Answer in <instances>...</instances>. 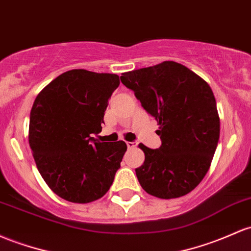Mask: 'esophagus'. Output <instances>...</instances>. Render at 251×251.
Segmentation results:
<instances>
[{
  "instance_id": "obj_1",
  "label": "esophagus",
  "mask_w": 251,
  "mask_h": 251,
  "mask_svg": "<svg viewBox=\"0 0 251 251\" xmlns=\"http://www.w3.org/2000/svg\"><path fill=\"white\" fill-rule=\"evenodd\" d=\"M126 145H127L128 149H133V148H136L137 143H134V142H126Z\"/></svg>"
}]
</instances>
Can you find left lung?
<instances>
[{
	"mask_svg": "<svg viewBox=\"0 0 251 251\" xmlns=\"http://www.w3.org/2000/svg\"><path fill=\"white\" fill-rule=\"evenodd\" d=\"M120 79L159 125L161 147L138 145L145 155L136 169L140 186L161 199L188 194L210 169L219 140L220 120L211 87L170 60L124 73Z\"/></svg>",
	"mask_w": 251,
	"mask_h": 251,
	"instance_id": "8db88e82",
	"label": "left lung"
}]
</instances>
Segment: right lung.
I'll use <instances>...</instances> for the list:
<instances>
[{
	"label": "right lung",
	"mask_w": 251,
	"mask_h": 251,
	"mask_svg": "<svg viewBox=\"0 0 251 251\" xmlns=\"http://www.w3.org/2000/svg\"><path fill=\"white\" fill-rule=\"evenodd\" d=\"M115 74L74 69L46 85L29 115L28 143L41 177L70 202L102 198L120 168L127 145L92 137L104 124V111L119 87Z\"/></svg>",
	"instance_id": "add662e5"
}]
</instances>
